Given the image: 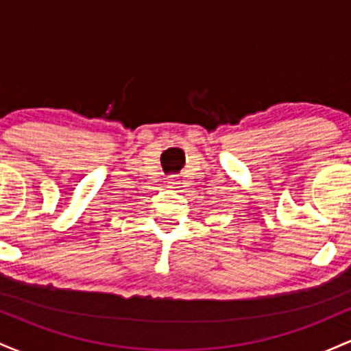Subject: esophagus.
<instances>
[{
  "label": "esophagus",
  "instance_id": "obj_1",
  "mask_svg": "<svg viewBox=\"0 0 351 351\" xmlns=\"http://www.w3.org/2000/svg\"><path fill=\"white\" fill-rule=\"evenodd\" d=\"M168 184H170L171 188H178V186H176V184H178V180L173 178V176H170V178H168Z\"/></svg>",
  "mask_w": 351,
  "mask_h": 351
}]
</instances>
